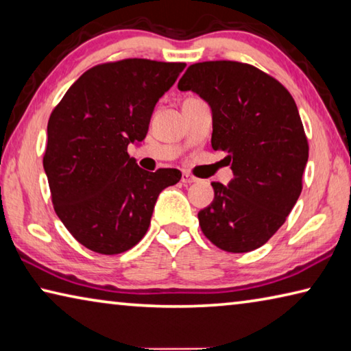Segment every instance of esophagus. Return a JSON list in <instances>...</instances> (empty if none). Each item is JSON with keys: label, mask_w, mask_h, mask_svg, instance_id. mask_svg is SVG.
<instances>
[{"label": "esophagus", "mask_w": 351, "mask_h": 351, "mask_svg": "<svg viewBox=\"0 0 351 351\" xmlns=\"http://www.w3.org/2000/svg\"><path fill=\"white\" fill-rule=\"evenodd\" d=\"M194 182H197V179H195L194 176L189 174V172H183V174H182V183H183V185H191V183H194Z\"/></svg>", "instance_id": "1"}]
</instances>
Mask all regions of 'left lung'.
Masks as SVG:
<instances>
[{
  "instance_id": "left-lung-1",
  "label": "left lung",
  "mask_w": 351,
  "mask_h": 351,
  "mask_svg": "<svg viewBox=\"0 0 351 351\" xmlns=\"http://www.w3.org/2000/svg\"><path fill=\"white\" fill-rule=\"evenodd\" d=\"M210 104L211 145L226 152L232 179L213 182L199 213L204 234L228 253L262 247L284 225L302 191L308 141L293 97L278 80L237 61L191 64L179 82Z\"/></svg>"
}]
</instances>
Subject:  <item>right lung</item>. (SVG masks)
Instances as JSON below:
<instances>
[{
  "mask_svg": "<svg viewBox=\"0 0 351 351\" xmlns=\"http://www.w3.org/2000/svg\"><path fill=\"white\" fill-rule=\"evenodd\" d=\"M185 63L128 58L86 71L47 123L43 166L53 210L90 251L120 254L149 228L154 205L182 172L141 169L128 145L145 140L154 108Z\"/></svg>",
  "mask_w": 351,
  "mask_h": 351,
  "instance_id": "obj_1",
  "label": "right lung"
}]
</instances>
